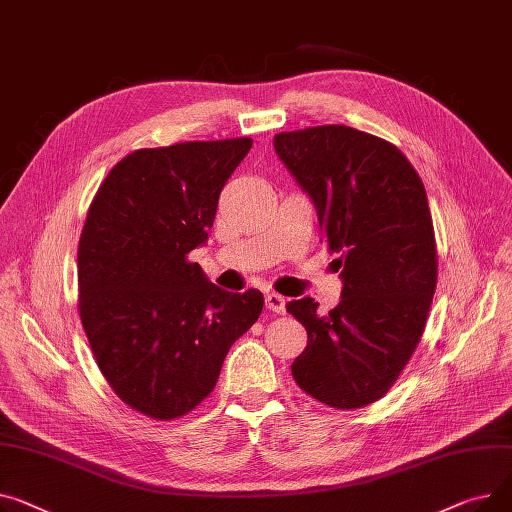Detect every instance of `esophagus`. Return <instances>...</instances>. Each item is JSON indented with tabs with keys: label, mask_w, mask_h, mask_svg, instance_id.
I'll use <instances>...</instances> for the list:
<instances>
[{
	"label": "esophagus",
	"mask_w": 512,
	"mask_h": 512,
	"mask_svg": "<svg viewBox=\"0 0 512 512\" xmlns=\"http://www.w3.org/2000/svg\"><path fill=\"white\" fill-rule=\"evenodd\" d=\"M264 304L270 312L275 314H285V297L279 293H266L264 297Z\"/></svg>",
	"instance_id": "esophagus-1"
}]
</instances>
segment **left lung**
<instances>
[{
  "label": "left lung",
  "instance_id": "8db88e82",
  "mask_svg": "<svg viewBox=\"0 0 512 512\" xmlns=\"http://www.w3.org/2000/svg\"><path fill=\"white\" fill-rule=\"evenodd\" d=\"M273 144L310 196L343 283L328 314L308 295L287 304L308 330L291 374L324 405H370L407 366L436 289L426 188L397 146L355 128L283 132Z\"/></svg>",
  "mask_w": 512,
  "mask_h": 512
}]
</instances>
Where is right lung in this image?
I'll use <instances>...</instances> for the list:
<instances>
[{
	"label": "right lung",
	"instance_id": "add662e5",
	"mask_svg": "<svg viewBox=\"0 0 512 512\" xmlns=\"http://www.w3.org/2000/svg\"><path fill=\"white\" fill-rule=\"evenodd\" d=\"M250 148V138L140 148L88 208L80 320L115 395L148 417L173 419L206 399L229 347L262 312L260 291H225L188 260Z\"/></svg>",
	"mask_w": 512,
	"mask_h": 512
}]
</instances>
